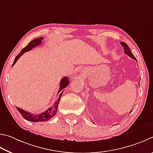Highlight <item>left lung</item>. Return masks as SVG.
<instances>
[{"mask_svg":"<svg viewBox=\"0 0 153 153\" xmlns=\"http://www.w3.org/2000/svg\"><path fill=\"white\" fill-rule=\"evenodd\" d=\"M120 44H121L122 46L124 47V53H126V54L128 55V56H129L131 58H132V59H134V60H136V58H135V56L133 55V53H132V52H131V51H130L129 46H128V45L126 44L125 42H120ZM136 61H137V60H136ZM139 82H138V84H139ZM139 86H140V84H139ZM132 111V110H131V111H130V113H131V111Z\"/></svg>","mask_w":153,"mask_h":153,"instance_id":"8db88e82","label":"left lung"}]
</instances>
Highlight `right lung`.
<instances>
[{
	"instance_id": "1",
	"label": "right lung",
	"mask_w": 153,
	"mask_h": 153,
	"mask_svg": "<svg viewBox=\"0 0 153 153\" xmlns=\"http://www.w3.org/2000/svg\"><path fill=\"white\" fill-rule=\"evenodd\" d=\"M43 39H44V37H38V38H36L33 40H32V41L29 42L28 45H27L26 47L24 48L21 51V52L19 53L17 56H16V58L14 60V62H13L12 66H14V64L16 63V62L19 60V58L24 53L26 52H28V51L31 50L32 48H33L34 47H36L37 45L41 44ZM69 83H70V81H68V77H64V78L61 80V81L60 82V89H59V91L57 93V100H56L55 103L53 104V105L52 107H50V108H48L47 110L42 112V113L37 114V115L31 114V113H29V112L24 111L23 109H21L19 108H17V110L19 111V113L21 114V116L23 117V118L25 119L26 120H27V121L33 122H41L48 121V120L52 118V117L56 115V112H57L58 106L59 102H60L61 96L62 95L63 92L64 91V89L68 86Z\"/></svg>"
}]
</instances>
